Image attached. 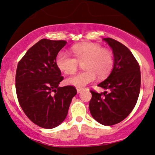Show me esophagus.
<instances>
[{
  "label": "esophagus",
  "mask_w": 155,
  "mask_h": 155,
  "mask_svg": "<svg viewBox=\"0 0 155 155\" xmlns=\"http://www.w3.org/2000/svg\"><path fill=\"white\" fill-rule=\"evenodd\" d=\"M76 90H77L78 93H80L81 90H82V89H81V88H76Z\"/></svg>",
  "instance_id": "34e87169"
}]
</instances>
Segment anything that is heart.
I'll list each match as a JSON object with an SVG mask.
<instances>
[{"mask_svg": "<svg viewBox=\"0 0 155 155\" xmlns=\"http://www.w3.org/2000/svg\"><path fill=\"white\" fill-rule=\"evenodd\" d=\"M71 51L72 58L65 51L58 53L55 59L57 67L68 75L74 74L78 62H83L84 71L68 78L66 82L77 87H83L95 81L97 75L99 78L107 76L113 67V55L110 51L102 49L100 45L93 43H81L74 45Z\"/></svg>", "mask_w": 155, "mask_h": 155, "instance_id": "heart-1", "label": "heart"}]
</instances>
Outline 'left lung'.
<instances>
[{
    "label": "left lung",
    "instance_id": "8db88e82",
    "mask_svg": "<svg viewBox=\"0 0 155 155\" xmlns=\"http://www.w3.org/2000/svg\"><path fill=\"white\" fill-rule=\"evenodd\" d=\"M111 48L114 65L107 79L98 87L108 90L104 93L90 91L89 108L99 123L110 126L124 120L133 111L140 88V66L130 49L110 38H103Z\"/></svg>",
    "mask_w": 155,
    "mask_h": 155
}]
</instances>
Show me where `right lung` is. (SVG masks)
Instances as JSON below:
<instances>
[{
	"instance_id": "1",
	"label": "right lung",
	"mask_w": 155,
	"mask_h": 155,
	"mask_svg": "<svg viewBox=\"0 0 155 155\" xmlns=\"http://www.w3.org/2000/svg\"><path fill=\"white\" fill-rule=\"evenodd\" d=\"M66 44L41 39L17 65L15 81L19 105L26 116L43 128H54L65 120L77 93L73 86L59 87L63 77L55 59Z\"/></svg>"
}]
</instances>
